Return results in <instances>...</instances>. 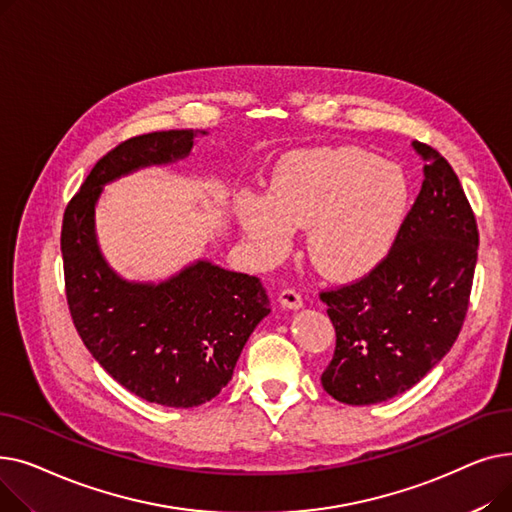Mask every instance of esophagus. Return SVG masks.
Here are the masks:
<instances>
[{
  "mask_svg": "<svg viewBox=\"0 0 512 512\" xmlns=\"http://www.w3.org/2000/svg\"><path fill=\"white\" fill-rule=\"evenodd\" d=\"M280 305L286 307V309H301L303 307V297L294 288H284L280 292Z\"/></svg>",
  "mask_w": 512,
  "mask_h": 512,
  "instance_id": "34e87169",
  "label": "esophagus"
}]
</instances>
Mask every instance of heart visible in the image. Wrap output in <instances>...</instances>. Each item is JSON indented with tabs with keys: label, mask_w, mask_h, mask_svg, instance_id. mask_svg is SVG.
<instances>
[{
	"label": "heart",
	"mask_w": 512,
	"mask_h": 512,
	"mask_svg": "<svg viewBox=\"0 0 512 512\" xmlns=\"http://www.w3.org/2000/svg\"><path fill=\"white\" fill-rule=\"evenodd\" d=\"M409 201L405 174L378 155L351 145L317 147L286 153L272 172L270 195L242 191L236 215L261 261H280L294 228L307 226L315 270L353 280L388 257Z\"/></svg>",
	"instance_id": "obj_1"
}]
</instances>
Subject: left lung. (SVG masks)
Returning a JSON list of instances; mask_svg holds the SVG:
<instances>
[{
  "instance_id": "left-lung-1",
  "label": "left lung",
  "mask_w": 512,
  "mask_h": 512,
  "mask_svg": "<svg viewBox=\"0 0 512 512\" xmlns=\"http://www.w3.org/2000/svg\"><path fill=\"white\" fill-rule=\"evenodd\" d=\"M427 161L421 191L388 257L363 278L321 290L336 330L324 390L346 405H378L413 388L450 351L469 309L479 232L448 161Z\"/></svg>"
}]
</instances>
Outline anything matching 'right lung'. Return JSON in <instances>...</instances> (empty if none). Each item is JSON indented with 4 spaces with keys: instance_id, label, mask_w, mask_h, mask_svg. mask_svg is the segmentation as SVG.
Returning <instances> with one entry per match:
<instances>
[{
    "instance_id": "1",
    "label": "right lung",
    "mask_w": 512,
    "mask_h": 512,
    "mask_svg": "<svg viewBox=\"0 0 512 512\" xmlns=\"http://www.w3.org/2000/svg\"><path fill=\"white\" fill-rule=\"evenodd\" d=\"M195 134L157 130L107 151L70 199L60 238L68 309L89 353L128 392L176 409L203 405L232 380L270 299L257 276L209 261L157 286L126 282L99 253L93 215L103 184L188 155Z\"/></svg>"
}]
</instances>
